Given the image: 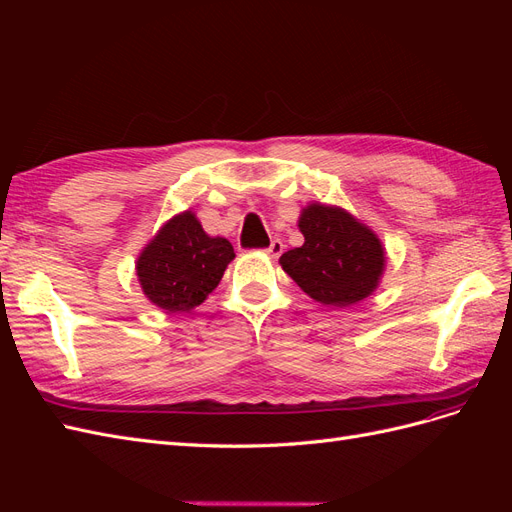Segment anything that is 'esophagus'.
Masks as SVG:
<instances>
[{
    "label": "esophagus",
    "mask_w": 512,
    "mask_h": 512,
    "mask_svg": "<svg viewBox=\"0 0 512 512\" xmlns=\"http://www.w3.org/2000/svg\"><path fill=\"white\" fill-rule=\"evenodd\" d=\"M269 256H273V258H277L280 256L282 252H284V243H282V239H273L271 243H269V247L265 250Z\"/></svg>",
    "instance_id": "34e87169"
}]
</instances>
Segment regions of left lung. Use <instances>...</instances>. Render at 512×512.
Returning a JSON list of instances; mask_svg holds the SVG:
<instances>
[{
	"label": "left lung",
	"mask_w": 512,
	"mask_h": 512,
	"mask_svg": "<svg viewBox=\"0 0 512 512\" xmlns=\"http://www.w3.org/2000/svg\"><path fill=\"white\" fill-rule=\"evenodd\" d=\"M301 247L282 254L284 271L309 297L346 307L376 290L384 269L378 237L350 213L327 205H309L299 220Z\"/></svg>",
	"instance_id": "left-lung-1"
}]
</instances>
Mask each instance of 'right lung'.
<instances>
[{"label": "right lung", "mask_w": 512, "mask_h": 512, "mask_svg": "<svg viewBox=\"0 0 512 512\" xmlns=\"http://www.w3.org/2000/svg\"><path fill=\"white\" fill-rule=\"evenodd\" d=\"M232 258V245L209 237L194 213L185 211L166 222L145 247L136 273L151 303L168 312H188L220 284Z\"/></svg>", "instance_id": "right-lung-1"}]
</instances>
